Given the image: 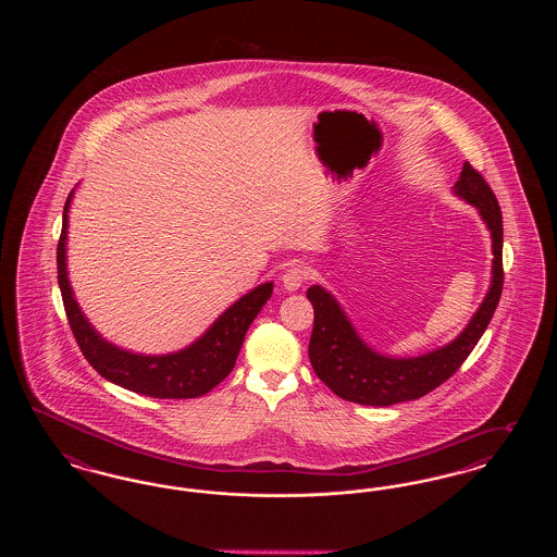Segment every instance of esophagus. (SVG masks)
I'll return each mask as SVG.
<instances>
[{
    "label": "esophagus",
    "instance_id": "esophagus-1",
    "mask_svg": "<svg viewBox=\"0 0 557 557\" xmlns=\"http://www.w3.org/2000/svg\"><path fill=\"white\" fill-rule=\"evenodd\" d=\"M305 280H307L305 265H290L282 273V286L288 292L298 290Z\"/></svg>",
    "mask_w": 557,
    "mask_h": 557
}]
</instances>
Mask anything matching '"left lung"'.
<instances>
[{"instance_id":"obj_1","label":"left lung","mask_w":557,"mask_h":557,"mask_svg":"<svg viewBox=\"0 0 557 557\" xmlns=\"http://www.w3.org/2000/svg\"><path fill=\"white\" fill-rule=\"evenodd\" d=\"M453 194L476 207L491 232L493 269L484 300L455 341L418 357H393L377 352L359 336L334 294L323 286H311L307 298L313 305L315 323L309 343V359L319 380L338 397L371 407H388L424 397L459 370L491 323L504 290L502 209L493 189L470 162H463Z\"/></svg>"}]
</instances>
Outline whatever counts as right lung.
<instances>
[{
	"instance_id": "right-lung-1",
	"label": "right lung",
	"mask_w": 557,
	"mask_h": 557,
	"mask_svg": "<svg viewBox=\"0 0 557 557\" xmlns=\"http://www.w3.org/2000/svg\"><path fill=\"white\" fill-rule=\"evenodd\" d=\"M73 196L75 189L69 194L64 205L55 261L58 286L62 292L66 318L85 359L108 382L137 395L154 398H196L207 395L234 370L250 323L261 313L273 294V282L261 284L244 294L212 321L211 327L200 338L175 352L141 355L112 345L85 318L69 280L66 239Z\"/></svg>"
}]
</instances>
